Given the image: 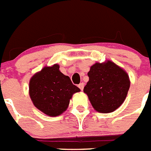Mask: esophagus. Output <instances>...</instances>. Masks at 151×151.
Listing matches in <instances>:
<instances>
[{
    "instance_id": "esophagus-1",
    "label": "esophagus",
    "mask_w": 151,
    "mask_h": 151,
    "mask_svg": "<svg viewBox=\"0 0 151 151\" xmlns=\"http://www.w3.org/2000/svg\"><path fill=\"white\" fill-rule=\"evenodd\" d=\"M84 86H85V85H84V83H80V84L78 85V88H79L81 91L84 89Z\"/></svg>"
}]
</instances>
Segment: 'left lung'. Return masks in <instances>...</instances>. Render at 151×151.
Returning a JSON list of instances; mask_svg holds the SVG:
<instances>
[{
    "label": "left lung",
    "instance_id": "8db88e82",
    "mask_svg": "<svg viewBox=\"0 0 151 151\" xmlns=\"http://www.w3.org/2000/svg\"><path fill=\"white\" fill-rule=\"evenodd\" d=\"M89 81L84 88L96 110L110 113L124 101L130 87L129 76L124 70L111 61L96 63L88 73Z\"/></svg>",
    "mask_w": 151,
    "mask_h": 151
}]
</instances>
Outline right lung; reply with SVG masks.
I'll use <instances>...</instances> for the list:
<instances>
[{"label": "right lung", "mask_w": 151, "mask_h": 151, "mask_svg": "<svg viewBox=\"0 0 151 151\" xmlns=\"http://www.w3.org/2000/svg\"><path fill=\"white\" fill-rule=\"evenodd\" d=\"M29 96L34 105L45 114L55 117L68 107L73 93L80 92L59 66H45L29 81Z\"/></svg>", "instance_id": "add662e5"}]
</instances>
